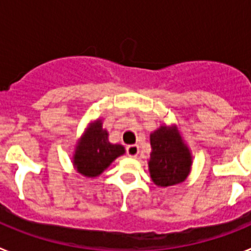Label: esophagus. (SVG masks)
<instances>
[{"instance_id":"obj_1","label":"esophagus","mask_w":251,"mask_h":251,"mask_svg":"<svg viewBox=\"0 0 251 251\" xmlns=\"http://www.w3.org/2000/svg\"><path fill=\"white\" fill-rule=\"evenodd\" d=\"M139 153V147L137 145H130L127 147V154L129 157H137Z\"/></svg>"}]
</instances>
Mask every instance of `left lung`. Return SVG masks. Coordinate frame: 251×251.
Here are the masks:
<instances>
[{"label": "left lung", "instance_id": "1", "mask_svg": "<svg viewBox=\"0 0 251 251\" xmlns=\"http://www.w3.org/2000/svg\"><path fill=\"white\" fill-rule=\"evenodd\" d=\"M150 139L152 152L148 170L153 183L158 187L182 183L191 172L192 154L178 127L163 124L151 133Z\"/></svg>", "mask_w": 251, "mask_h": 251}]
</instances>
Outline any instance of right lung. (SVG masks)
Segmentation results:
<instances>
[{"instance_id": "obj_1", "label": "right lung", "mask_w": 251, "mask_h": 251, "mask_svg": "<svg viewBox=\"0 0 251 251\" xmlns=\"http://www.w3.org/2000/svg\"><path fill=\"white\" fill-rule=\"evenodd\" d=\"M109 133L103 128V121L97 119L84 130L75 146L73 165L79 175L88 178L100 176L115 158L123 156L122 145H113L108 139Z\"/></svg>"}]
</instances>
